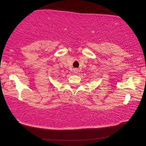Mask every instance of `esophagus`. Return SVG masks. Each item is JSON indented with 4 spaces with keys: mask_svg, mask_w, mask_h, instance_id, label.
<instances>
[{
    "mask_svg": "<svg viewBox=\"0 0 146 146\" xmlns=\"http://www.w3.org/2000/svg\"><path fill=\"white\" fill-rule=\"evenodd\" d=\"M73 71H74V73H76L78 72V70H77V69H74Z\"/></svg>",
    "mask_w": 146,
    "mask_h": 146,
    "instance_id": "34e87169",
    "label": "esophagus"
}]
</instances>
